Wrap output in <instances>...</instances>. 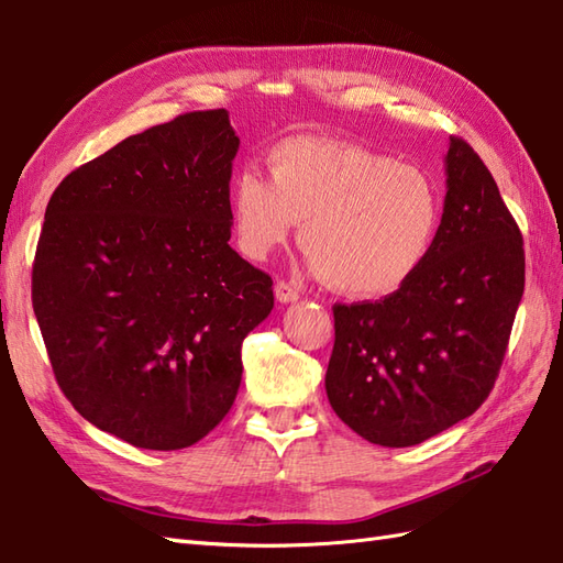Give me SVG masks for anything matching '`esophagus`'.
I'll use <instances>...</instances> for the list:
<instances>
[{
  "label": "esophagus",
  "instance_id": "obj_1",
  "mask_svg": "<svg viewBox=\"0 0 563 563\" xmlns=\"http://www.w3.org/2000/svg\"><path fill=\"white\" fill-rule=\"evenodd\" d=\"M274 296H277L279 303H294L298 301V289L289 282H277L274 284Z\"/></svg>",
  "mask_w": 563,
  "mask_h": 563
}]
</instances>
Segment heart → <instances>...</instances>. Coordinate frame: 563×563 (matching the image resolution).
Segmentation results:
<instances>
[{"label": "heart", "mask_w": 563, "mask_h": 563, "mask_svg": "<svg viewBox=\"0 0 563 563\" xmlns=\"http://www.w3.org/2000/svg\"><path fill=\"white\" fill-rule=\"evenodd\" d=\"M231 190L235 245L262 262L296 221L308 265L336 291L385 298L417 277L439 239L443 199L429 170L328 136H291Z\"/></svg>", "instance_id": "heart-1"}]
</instances>
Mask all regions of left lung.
Here are the masks:
<instances>
[{
  "mask_svg": "<svg viewBox=\"0 0 563 563\" xmlns=\"http://www.w3.org/2000/svg\"><path fill=\"white\" fill-rule=\"evenodd\" d=\"M439 239L405 289L336 303L324 390L349 429L417 445L482 407L526 289V250L477 152L451 136Z\"/></svg>",
  "mask_w": 563,
  "mask_h": 563,
  "instance_id": "obj_1",
  "label": "left lung"
}]
</instances>
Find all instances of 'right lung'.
Masks as SVG:
<instances>
[{
	"instance_id": "add662e5",
	"label": "right lung",
	"mask_w": 563,
	"mask_h": 563,
	"mask_svg": "<svg viewBox=\"0 0 563 563\" xmlns=\"http://www.w3.org/2000/svg\"><path fill=\"white\" fill-rule=\"evenodd\" d=\"M229 112H185L71 170L45 209L33 313L62 393L146 451L202 441L239 395L272 277L229 245Z\"/></svg>"
}]
</instances>
